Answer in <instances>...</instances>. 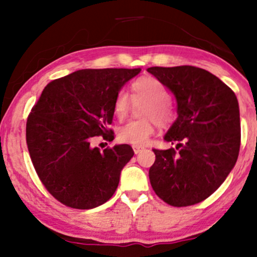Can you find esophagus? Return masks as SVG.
<instances>
[{
	"label": "esophagus",
	"instance_id": "esophagus-1",
	"mask_svg": "<svg viewBox=\"0 0 257 257\" xmlns=\"http://www.w3.org/2000/svg\"><path fill=\"white\" fill-rule=\"evenodd\" d=\"M133 150H134V153H137V155H138L139 152L143 151L144 147L143 146H133Z\"/></svg>",
	"mask_w": 257,
	"mask_h": 257
}]
</instances>
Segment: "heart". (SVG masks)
<instances>
[{
	"instance_id": "obj_1",
	"label": "heart",
	"mask_w": 257,
	"mask_h": 257,
	"mask_svg": "<svg viewBox=\"0 0 257 257\" xmlns=\"http://www.w3.org/2000/svg\"><path fill=\"white\" fill-rule=\"evenodd\" d=\"M132 100L134 104L145 102L141 110V117L145 119L132 120L120 126L117 133L119 143L134 146L145 145L155 134L156 125H169L174 122L176 112L170 102L168 88L155 77H141L132 83ZM131 110V98L125 91L120 90L113 100V113L117 119L123 120Z\"/></svg>"
}]
</instances>
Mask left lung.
<instances>
[{"instance_id":"8db88e82","label":"left lung","mask_w":257,"mask_h":257,"mask_svg":"<svg viewBox=\"0 0 257 257\" xmlns=\"http://www.w3.org/2000/svg\"><path fill=\"white\" fill-rule=\"evenodd\" d=\"M175 94L178 119L164 137L175 149L152 151L150 182L167 204L182 208L210 197L237 162L240 147L238 100L213 73L190 65L149 67Z\"/></svg>"}]
</instances>
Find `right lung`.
I'll return each mask as SVG.
<instances>
[{
	"label": "right lung",
	"instance_id": "right-lung-1",
	"mask_svg": "<svg viewBox=\"0 0 257 257\" xmlns=\"http://www.w3.org/2000/svg\"><path fill=\"white\" fill-rule=\"evenodd\" d=\"M141 69H87L44 88L26 120V145L46 190L61 204L93 209L116 192L120 170L134 151L129 145L90 147L94 137L112 141L107 128L113 100Z\"/></svg>",
	"mask_w": 257,
	"mask_h": 257
}]
</instances>
